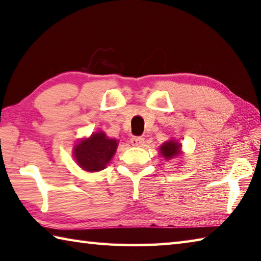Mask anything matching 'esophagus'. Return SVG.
<instances>
[{"label": "esophagus", "instance_id": "esophagus-1", "mask_svg": "<svg viewBox=\"0 0 261 261\" xmlns=\"http://www.w3.org/2000/svg\"><path fill=\"white\" fill-rule=\"evenodd\" d=\"M130 142H131L132 146L139 147V146H142V145L145 144V138H142V137H132L131 139H130Z\"/></svg>", "mask_w": 261, "mask_h": 261}]
</instances>
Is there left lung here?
Returning <instances> with one entry per match:
<instances>
[{
    "label": "left lung",
    "mask_w": 261,
    "mask_h": 261,
    "mask_svg": "<svg viewBox=\"0 0 261 261\" xmlns=\"http://www.w3.org/2000/svg\"><path fill=\"white\" fill-rule=\"evenodd\" d=\"M160 151H161V155L164 157L166 161L172 160V158L178 156L182 152L181 144H178V142L174 139H171L160 147Z\"/></svg>",
    "instance_id": "8db88e82"
}]
</instances>
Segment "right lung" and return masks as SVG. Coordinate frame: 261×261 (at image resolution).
<instances>
[{"instance_id": "add662e5", "label": "right lung", "mask_w": 261, "mask_h": 261, "mask_svg": "<svg viewBox=\"0 0 261 261\" xmlns=\"http://www.w3.org/2000/svg\"><path fill=\"white\" fill-rule=\"evenodd\" d=\"M116 139H110L105 132L98 131L89 138L80 140L73 148V157L83 170L98 172L104 170L113 158L116 148Z\"/></svg>"}]
</instances>
